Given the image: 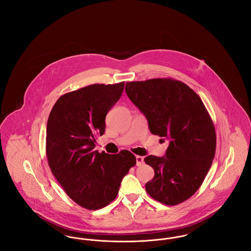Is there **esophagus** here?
<instances>
[{
    "label": "esophagus",
    "mask_w": 251,
    "mask_h": 251,
    "mask_svg": "<svg viewBox=\"0 0 251 251\" xmlns=\"http://www.w3.org/2000/svg\"><path fill=\"white\" fill-rule=\"evenodd\" d=\"M143 162L144 158L142 156H136V166H141Z\"/></svg>",
    "instance_id": "34e87169"
}]
</instances>
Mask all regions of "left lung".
<instances>
[{"mask_svg": "<svg viewBox=\"0 0 251 251\" xmlns=\"http://www.w3.org/2000/svg\"><path fill=\"white\" fill-rule=\"evenodd\" d=\"M125 90L145 115L151 132L170 142L166 156L144 159L154 169L146 191L166 205L185 201L201 187L215 158V125L201 99L171 78L128 82Z\"/></svg>", "mask_w": 251, "mask_h": 251, "instance_id": "left-lung-1", "label": "left lung"}]
</instances>
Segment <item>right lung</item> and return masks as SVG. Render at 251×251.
Instances as JSON below:
<instances>
[{"label": "right lung", "instance_id": "obj_1", "mask_svg": "<svg viewBox=\"0 0 251 251\" xmlns=\"http://www.w3.org/2000/svg\"><path fill=\"white\" fill-rule=\"evenodd\" d=\"M124 82L94 84L61 96L51 109L46 131L50 168L74 202L99 210L118 196L120 183L136 159L94 151L96 136L105 131V117L120 100Z\"/></svg>", "mask_w": 251, "mask_h": 251}]
</instances>
